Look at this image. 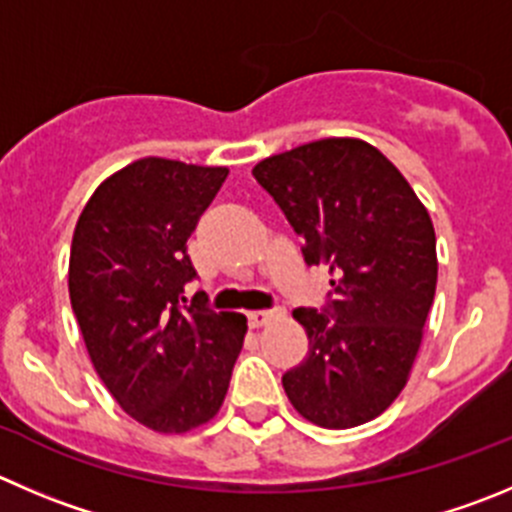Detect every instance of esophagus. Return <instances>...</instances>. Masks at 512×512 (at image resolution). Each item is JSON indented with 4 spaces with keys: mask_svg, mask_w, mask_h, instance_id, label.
Masks as SVG:
<instances>
[{
    "mask_svg": "<svg viewBox=\"0 0 512 512\" xmlns=\"http://www.w3.org/2000/svg\"><path fill=\"white\" fill-rule=\"evenodd\" d=\"M279 316H281V311H276V309L251 311V314H248V324H251V326H256V329H259V326H266V324H271V321H274V319H279Z\"/></svg>",
    "mask_w": 512,
    "mask_h": 512,
    "instance_id": "34e87169",
    "label": "esophagus"
}]
</instances>
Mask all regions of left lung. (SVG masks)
<instances>
[{
	"mask_svg": "<svg viewBox=\"0 0 512 512\" xmlns=\"http://www.w3.org/2000/svg\"><path fill=\"white\" fill-rule=\"evenodd\" d=\"M253 178L301 238L306 266H329L321 309L294 311L309 354L281 377L301 417L347 430L405 389L437 286L430 213L377 148L326 138L261 160Z\"/></svg>",
	"mask_w": 512,
	"mask_h": 512,
	"instance_id": "obj_1",
	"label": "left lung"
}]
</instances>
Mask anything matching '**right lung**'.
<instances>
[{
  "instance_id": "obj_1",
  "label": "right lung",
  "mask_w": 512,
  "mask_h": 512,
  "mask_svg": "<svg viewBox=\"0 0 512 512\" xmlns=\"http://www.w3.org/2000/svg\"><path fill=\"white\" fill-rule=\"evenodd\" d=\"M228 168L143 158L87 201L70 251V301L95 372L155 432L206 425L223 405L246 316L186 304L188 238Z\"/></svg>"
}]
</instances>
